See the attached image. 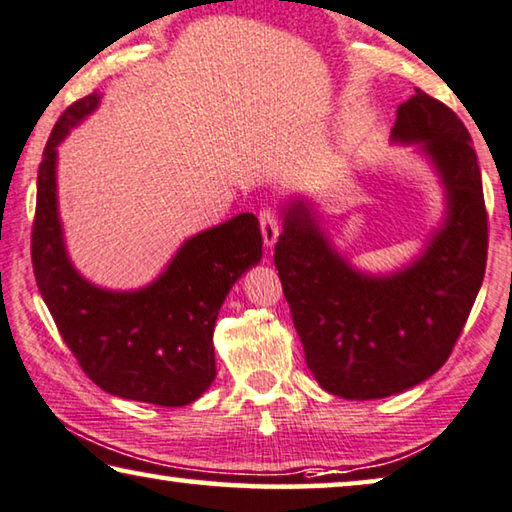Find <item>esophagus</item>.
<instances>
[{
  "mask_svg": "<svg viewBox=\"0 0 512 512\" xmlns=\"http://www.w3.org/2000/svg\"><path fill=\"white\" fill-rule=\"evenodd\" d=\"M258 219H261V233H263L265 247L272 249L281 231L277 214H274V210H270V207H265V210H261V214H258Z\"/></svg>",
  "mask_w": 512,
  "mask_h": 512,
  "instance_id": "esophagus-1",
  "label": "esophagus"
}]
</instances>
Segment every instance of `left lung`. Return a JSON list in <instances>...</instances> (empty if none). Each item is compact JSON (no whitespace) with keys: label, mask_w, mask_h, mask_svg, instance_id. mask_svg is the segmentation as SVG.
Returning <instances> with one entry per match:
<instances>
[{"label":"left lung","mask_w":512,"mask_h":512,"mask_svg":"<svg viewBox=\"0 0 512 512\" xmlns=\"http://www.w3.org/2000/svg\"><path fill=\"white\" fill-rule=\"evenodd\" d=\"M392 140L418 145L446 189V219L416 261L390 274L355 270L300 198L281 210L274 244L309 372L344 399L390 397L439 372L485 277L483 180L462 120L416 90L397 108Z\"/></svg>","instance_id":"obj_1"}]
</instances>
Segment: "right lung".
Returning a JSON list of instances; mask_svg holds the SVG:
<instances>
[{
  "instance_id": "obj_1",
  "label": "right lung",
  "mask_w": 512,
  "mask_h": 512,
  "mask_svg": "<svg viewBox=\"0 0 512 512\" xmlns=\"http://www.w3.org/2000/svg\"><path fill=\"white\" fill-rule=\"evenodd\" d=\"M99 101V94H90L66 108L43 150L32 228L36 286L59 335L101 390L157 406H187L217 376L214 323L235 281L261 261V228L249 212L207 228L138 291H108L87 281L66 254L57 210V145Z\"/></svg>"
}]
</instances>
